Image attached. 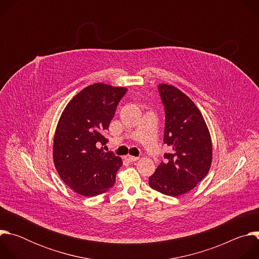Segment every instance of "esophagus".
<instances>
[{
    "instance_id": "esophagus-1",
    "label": "esophagus",
    "mask_w": 259,
    "mask_h": 259,
    "mask_svg": "<svg viewBox=\"0 0 259 259\" xmlns=\"http://www.w3.org/2000/svg\"><path fill=\"white\" fill-rule=\"evenodd\" d=\"M125 159H126L127 161H129V162H135V161L138 160L137 157H133V156H126Z\"/></svg>"
}]
</instances>
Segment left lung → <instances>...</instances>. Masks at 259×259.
Returning <instances> with one entry per match:
<instances>
[{
  "label": "left lung",
  "mask_w": 259,
  "mask_h": 259,
  "mask_svg": "<svg viewBox=\"0 0 259 259\" xmlns=\"http://www.w3.org/2000/svg\"><path fill=\"white\" fill-rule=\"evenodd\" d=\"M159 94L165 110L164 154L150 187L164 195L178 197L192 191L207 175L212 162V143L205 120L196 104L180 90L160 84Z\"/></svg>",
  "instance_id": "obj_1"
}]
</instances>
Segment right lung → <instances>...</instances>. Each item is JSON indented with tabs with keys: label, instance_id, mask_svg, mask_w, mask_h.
<instances>
[{
	"label": "right lung",
	"instance_id": "add662e5",
	"mask_svg": "<svg viewBox=\"0 0 259 259\" xmlns=\"http://www.w3.org/2000/svg\"><path fill=\"white\" fill-rule=\"evenodd\" d=\"M126 92L102 83L88 86L68 102L59 119L54 165L66 186L82 196L94 197L115 186L122 159L99 146L107 142L103 133Z\"/></svg>",
	"mask_w": 259,
	"mask_h": 259
}]
</instances>
